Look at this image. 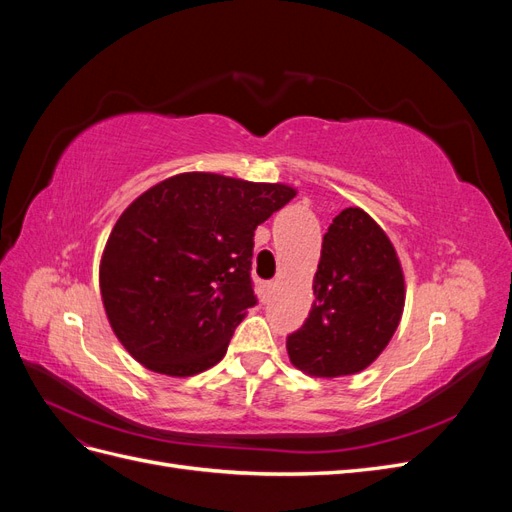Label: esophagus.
<instances>
[{"instance_id":"1","label":"esophagus","mask_w":512,"mask_h":512,"mask_svg":"<svg viewBox=\"0 0 512 512\" xmlns=\"http://www.w3.org/2000/svg\"><path fill=\"white\" fill-rule=\"evenodd\" d=\"M273 288H275V284L273 282H269L267 286H265V290H267V294H271L273 292Z\"/></svg>"}]
</instances>
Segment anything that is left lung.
Wrapping results in <instances>:
<instances>
[{"label":"left lung","mask_w":512,"mask_h":512,"mask_svg":"<svg viewBox=\"0 0 512 512\" xmlns=\"http://www.w3.org/2000/svg\"><path fill=\"white\" fill-rule=\"evenodd\" d=\"M314 294L303 327L286 337L292 365L335 378L374 363L401 320L406 290L393 243L363 209H344L324 232Z\"/></svg>","instance_id":"8db88e82"}]
</instances>
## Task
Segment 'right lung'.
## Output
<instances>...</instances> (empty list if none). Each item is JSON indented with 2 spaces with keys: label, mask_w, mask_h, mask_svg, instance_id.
Masks as SVG:
<instances>
[{
  "label": "right lung",
  "mask_w": 512,
  "mask_h": 512,
  "mask_svg": "<svg viewBox=\"0 0 512 512\" xmlns=\"http://www.w3.org/2000/svg\"><path fill=\"white\" fill-rule=\"evenodd\" d=\"M282 183L183 173L138 196L106 241L108 322L138 363L194 376L226 354L252 284L254 230L294 198Z\"/></svg>",
  "instance_id": "1"
}]
</instances>
